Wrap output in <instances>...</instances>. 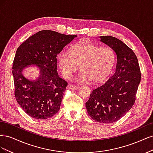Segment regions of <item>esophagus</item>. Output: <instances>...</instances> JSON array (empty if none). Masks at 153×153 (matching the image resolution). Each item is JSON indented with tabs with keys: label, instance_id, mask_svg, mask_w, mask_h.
<instances>
[{
	"label": "esophagus",
	"instance_id": "obj_1",
	"mask_svg": "<svg viewBox=\"0 0 153 153\" xmlns=\"http://www.w3.org/2000/svg\"><path fill=\"white\" fill-rule=\"evenodd\" d=\"M67 88H68V89H69L77 90V89H79V87H78V86L73 85H71V84H69V85L67 86Z\"/></svg>",
	"mask_w": 153,
	"mask_h": 153
}]
</instances>
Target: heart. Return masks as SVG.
Listing matches in <instances>:
<instances>
[{"instance_id": "heart-1", "label": "heart", "mask_w": 153, "mask_h": 153, "mask_svg": "<svg viewBox=\"0 0 153 153\" xmlns=\"http://www.w3.org/2000/svg\"><path fill=\"white\" fill-rule=\"evenodd\" d=\"M57 59L59 69L64 78H70L80 65L81 70L75 81L84 83L91 80L92 84H98L104 80L112 71L115 53L109 47L101 48L85 41L73 46L70 52L62 51Z\"/></svg>"}]
</instances>
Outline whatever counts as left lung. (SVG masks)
Masks as SVG:
<instances>
[{"label":"left lung","instance_id":"8db88e82","mask_svg":"<svg viewBox=\"0 0 153 153\" xmlns=\"http://www.w3.org/2000/svg\"><path fill=\"white\" fill-rule=\"evenodd\" d=\"M100 38L115 52L116 68L107 81L91 92L85 106L92 119L109 124L122 118L135 103L141 73L136 55L122 41L110 36Z\"/></svg>","mask_w":153,"mask_h":153}]
</instances>
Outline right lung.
<instances>
[{
  "label": "right lung",
  "instance_id": "obj_1",
  "mask_svg": "<svg viewBox=\"0 0 153 153\" xmlns=\"http://www.w3.org/2000/svg\"><path fill=\"white\" fill-rule=\"evenodd\" d=\"M76 37L50 30H41L18 48L12 68L15 96L23 110L31 117L48 119L61 108L68 83L58 75L56 57ZM32 65L40 70L39 76L33 81L22 75L24 69Z\"/></svg>",
  "mask_w": 153,
  "mask_h": 153
}]
</instances>
